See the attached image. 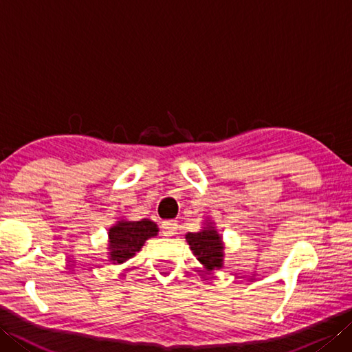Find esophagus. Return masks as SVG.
<instances>
[{"mask_svg": "<svg viewBox=\"0 0 352 352\" xmlns=\"http://www.w3.org/2000/svg\"><path fill=\"white\" fill-rule=\"evenodd\" d=\"M162 231H163L164 236L175 234V231H177V223H175V221H164V222L162 223Z\"/></svg>", "mask_w": 352, "mask_h": 352, "instance_id": "1", "label": "esophagus"}]
</instances>
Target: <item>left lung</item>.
I'll use <instances>...</instances> for the list:
<instances>
[{
    "mask_svg": "<svg viewBox=\"0 0 352 352\" xmlns=\"http://www.w3.org/2000/svg\"><path fill=\"white\" fill-rule=\"evenodd\" d=\"M186 239L190 245L192 252L207 269H216L222 266V250L221 236L213 227L201 230L199 233L186 234Z\"/></svg>",
    "mask_w": 352,
    "mask_h": 352,
    "instance_id": "1",
    "label": "left lung"
}]
</instances>
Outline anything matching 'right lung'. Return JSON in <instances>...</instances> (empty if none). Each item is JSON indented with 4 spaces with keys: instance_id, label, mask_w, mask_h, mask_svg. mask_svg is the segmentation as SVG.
Returning <instances> with one entry per match:
<instances>
[{
    "instance_id": "add662e5",
    "label": "right lung",
    "mask_w": 352,
    "mask_h": 352,
    "mask_svg": "<svg viewBox=\"0 0 352 352\" xmlns=\"http://www.w3.org/2000/svg\"><path fill=\"white\" fill-rule=\"evenodd\" d=\"M157 226L149 219H140L136 222L121 221L109 230L110 239V261L124 263L131 258L149 237L157 234Z\"/></svg>"
}]
</instances>
